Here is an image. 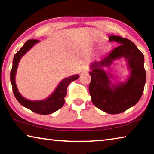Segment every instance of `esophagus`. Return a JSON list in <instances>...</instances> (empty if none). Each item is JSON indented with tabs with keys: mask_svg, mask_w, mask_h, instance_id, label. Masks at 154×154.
Returning <instances> with one entry per match:
<instances>
[{
	"mask_svg": "<svg viewBox=\"0 0 154 154\" xmlns=\"http://www.w3.org/2000/svg\"><path fill=\"white\" fill-rule=\"evenodd\" d=\"M89 71V68L87 66V65H83L82 67V72H88Z\"/></svg>",
	"mask_w": 154,
	"mask_h": 154,
	"instance_id": "34e87169",
	"label": "esophagus"
}]
</instances>
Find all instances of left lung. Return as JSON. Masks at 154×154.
Returning a JSON list of instances; mask_svg holds the SVG:
<instances>
[{
	"instance_id": "8db88e82",
	"label": "left lung",
	"mask_w": 154,
	"mask_h": 154,
	"mask_svg": "<svg viewBox=\"0 0 154 154\" xmlns=\"http://www.w3.org/2000/svg\"><path fill=\"white\" fill-rule=\"evenodd\" d=\"M110 41H116L119 45L100 60L90 65L92 78L89 91L94 105L109 114H118L134 106L143 93L146 72L144 56L134 43L122 36L111 35ZM124 58L127 60L130 75L125 82L113 84V76L105 67H110L114 61Z\"/></svg>"
}]
</instances>
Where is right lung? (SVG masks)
<instances>
[{
    "mask_svg": "<svg viewBox=\"0 0 154 154\" xmlns=\"http://www.w3.org/2000/svg\"><path fill=\"white\" fill-rule=\"evenodd\" d=\"M39 42L38 40L30 39L27 41L24 45L22 47L19 51L15 54L13 60V66L10 74V79L12 85L13 92L17 100L20 105L24 107L30 109L36 113L41 115H48L53 113L58 109L62 107L64 104V97L66 95L67 86L70 83L77 79L79 75H73L62 79L60 82L54 92L49 95L48 98L41 100H30L25 98L19 92L15 83V75H16L17 69L21 58L27 53L28 51L32 48L35 44Z\"/></svg>",
    "mask_w": 154,
    "mask_h": 154,
    "instance_id": "right-lung-1",
    "label": "right lung"
}]
</instances>
